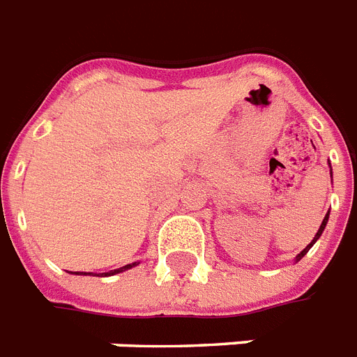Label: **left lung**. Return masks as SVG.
I'll return each mask as SVG.
<instances>
[{
    "instance_id": "1",
    "label": "left lung",
    "mask_w": 357,
    "mask_h": 357,
    "mask_svg": "<svg viewBox=\"0 0 357 357\" xmlns=\"http://www.w3.org/2000/svg\"><path fill=\"white\" fill-rule=\"evenodd\" d=\"M328 217H330V211H328V213H326V217H324V220H322V224H321V228H319V231H317L315 238H313V241H311V244H307V246H305V248H304V250H302V252H300V254H298V255H296V261H300V259H302V257H304V255H305V254H307V252H310V248H311V246H313V244H315V241H317V238L321 237V235H322V231H324V228H326Z\"/></svg>"
}]
</instances>
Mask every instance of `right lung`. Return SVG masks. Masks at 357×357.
Masks as SVG:
<instances>
[{"mask_svg": "<svg viewBox=\"0 0 357 357\" xmlns=\"http://www.w3.org/2000/svg\"><path fill=\"white\" fill-rule=\"evenodd\" d=\"M131 266H135V263H131V265L122 266V268H114V271L102 272V276H113V274H119V272H122V271H128V268H131ZM75 274H83V272H75ZM85 274H86V272H85Z\"/></svg>", "mask_w": 357, "mask_h": 357, "instance_id": "obj_1", "label": "right lung"}]
</instances>
